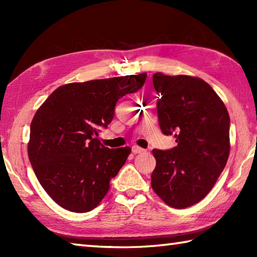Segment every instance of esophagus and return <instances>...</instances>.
<instances>
[{"instance_id":"obj_1","label":"esophagus","mask_w":257,"mask_h":257,"mask_svg":"<svg viewBox=\"0 0 257 257\" xmlns=\"http://www.w3.org/2000/svg\"><path fill=\"white\" fill-rule=\"evenodd\" d=\"M132 151H133L134 154H141V153H144V152H145L144 149H142V147L136 146V145L132 147Z\"/></svg>"}]
</instances>
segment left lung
Wrapping results in <instances>:
<instances>
[{"label":"left lung","mask_w":257,"mask_h":257,"mask_svg":"<svg viewBox=\"0 0 257 257\" xmlns=\"http://www.w3.org/2000/svg\"><path fill=\"white\" fill-rule=\"evenodd\" d=\"M153 85L159 124L177 146L153 150L152 188L169 206L185 208L206 196L227 164L230 118L227 107L201 78L156 72Z\"/></svg>","instance_id":"8db88e82"}]
</instances>
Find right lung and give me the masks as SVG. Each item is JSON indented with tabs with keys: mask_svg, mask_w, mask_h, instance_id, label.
<instances>
[{
	"mask_svg": "<svg viewBox=\"0 0 257 257\" xmlns=\"http://www.w3.org/2000/svg\"><path fill=\"white\" fill-rule=\"evenodd\" d=\"M147 75H130L56 88L30 124L28 156L43 188L61 207L94 210L110 189L130 147L108 149L97 139L114 116L116 102L136 93Z\"/></svg>",
	"mask_w": 257,
	"mask_h": 257,
	"instance_id": "1",
	"label": "right lung"
}]
</instances>
